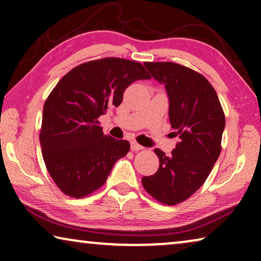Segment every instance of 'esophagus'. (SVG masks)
<instances>
[{
    "label": "esophagus",
    "instance_id": "34e87169",
    "mask_svg": "<svg viewBox=\"0 0 261 261\" xmlns=\"http://www.w3.org/2000/svg\"><path fill=\"white\" fill-rule=\"evenodd\" d=\"M130 148L132 151H141V149H144L141 145H139L137 141H132L130 142Z\"/></svg>",
    "mask_w": 261,
    "mask_h": 261
}]
</instances>
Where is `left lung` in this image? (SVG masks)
Returning a JSON list of instances; mask_svg holds the SVG:
<instances>
[{
    "label": "left lung",
    "instance_id": "1",
    "mask_svg": "<svg viewBox=\"0 0 261 261\" xmlns=\"http://www.w3.org/2000/svg\"><path fill=\"white\" fill-rule=\"evenodd\" d=\"M151 77L165 85L169 119L179 138L171 155L155 148L159 169L142 177L156 201L174 205L202 187L221 153L226 119L216 91L202 74L176 63H145Z\"/></svg>",
    "mask_w": 261,
    "mask_h": 261
}]
</instances>
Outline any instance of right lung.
<instances>
[{"label":"right lung","mask_w":261,"mask_h":261,"mask_svg":"<svg viewBox=\"0 0 261 261\" xmlns=\"http://www.w3.org/2000/svg\"><path fill=\"white\" fill-rule=\"evenodd\" d=\"M149 78L140 63L105 58L76 66L58 82L44 105L39 139L48 173L64 194L81 198L97 190L127 154L129 142L103 134L97 119L121 105L133 82Z\"/></svg>","instance_id":"1"}]
</instances>
